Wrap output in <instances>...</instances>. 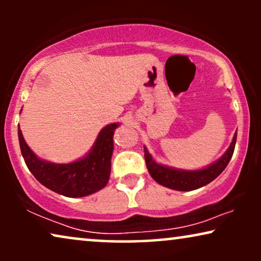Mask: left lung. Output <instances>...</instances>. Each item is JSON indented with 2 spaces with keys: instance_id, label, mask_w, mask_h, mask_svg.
Segmentation results:
<instances>
[{
  "instance_id": "obj_1",
  "label": "left lung",
  "mask_w": 261,
  "mask_h": 261,
  "mask_svg": "<svg viewBox=\"0 0 261 261\" xmlns=\"http://www.w3.org/2000/svg\"><path fill=\"white\" fill-rule=\"evenodd\" d=\"M237 144V132H235L231 144L224 154L215 163L210 164L201 170H181L156 163L146 146H144L146 166L151 177L156 183L177 191H191L209 184L217 178L226 169L230 162Z\"/></svg>"
}]
</instances>
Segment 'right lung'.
I'll list each match as a JSON object with an SVG mask.
<instances>
[{"label": "right lung", "instance_id": "right-lung-1", "mask_svg": "<svg viewBox=\"0 0 261 261\" xmlns=\"http://www.w3.org/2000/svg\"><path fill=\"white\" fill-rule=\"evenodd\" d=\"M119 122L102 128L90 151L83 158L69 164H56L35 154L17 128L20 148L32 174L49 190L65 197H84L107 185L110 176V160L114 151V132Z\"/></svg>", "mask_w": 261, "mask_h": 261}]
</instances>
